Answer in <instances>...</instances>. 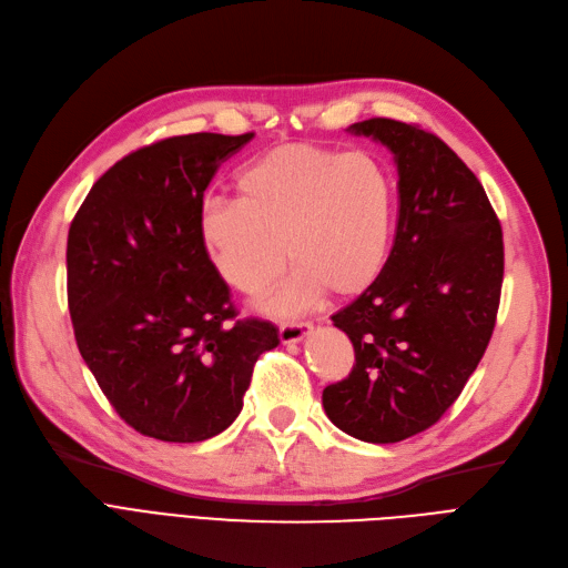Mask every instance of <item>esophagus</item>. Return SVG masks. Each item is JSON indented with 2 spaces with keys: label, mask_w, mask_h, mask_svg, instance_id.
<instances>
[{
  "label": "esophagus",
  "mask_w": 568,
  "mask_h": 568,
  "mask_svg": "<svg viewBox=\"0 0 568 568\" xmlns=\"http://www.w3.org/2000/svg\"><path fill=\"white\" fill-rule=\"evenodd\" d=\"M311 332H313L311 323H283L278 327L283 344H300L304 337H308Z\"/></svg>",
  "instance_id": "esophagus-1"
}]
</instances>
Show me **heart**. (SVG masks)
I'll list each match as a JSON object with an SVG mask.
<instances>
[{"instance_id":"obj_1","label":"heart","mask_w":568,"mask_h":568,"mask_svg":"<svg viewBox=\"0 0 568 568\" xmlns=\"http://www.w3.org/2000/svg\"><path fill=\"white\" fill-rule=\"evenodd\" d=\"M239 201L207 199L196 220L210 266L239 295L257 297L287 262L295 271L260 306L292 316L325 297H355L386 266L395 186L369 152L273 146L236 175Z\"/></svg>"}]
</instances>
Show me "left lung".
Here are the masks:
<instances>
[{
  "instance_id": "obj_1",
  "label": "left lung",
  "mask_w": 568,
  "mask_h": 568,
  "mask_svg": "<svg viewBox=\"0 0 568 568\" xmlns=\"http://www.w3.org/2000/svg\"><path fill=\"white\" fill-rule=\"evenodd\" d=\"M386 144L400 217L382 276L332 321L355 351L323 390L329 422L363 443H400L439 422L487 351L503 285V231L470 168L414 123L367 119Z\"/></svg>"
}]
</instances>
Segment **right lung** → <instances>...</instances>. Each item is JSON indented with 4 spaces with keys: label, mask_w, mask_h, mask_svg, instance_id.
Masks as SVG:
<instances>
[{
    "label": "right lung",
    "mask_w": 568,
    "mask_h": 568,
    "mask_svg": "<svg viewBox=\"0 0 568 568\" xmlns=\"http://www.w3.org/2000/svg\"><path fill=\"white\" fill-rule=\"evenodd\" d=\"M255 133L165 138L104 173L70 224L74 339L125 424L163 443H203L234 424L252 367L278 327L239 321L196 220L217 168Z\"/></svg>",
    "instance_id": "add662e5"
}]
</instances>
